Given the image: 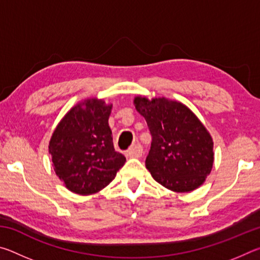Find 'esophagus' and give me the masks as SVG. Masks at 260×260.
<instances>
[{
	"label": "esophagus",
	"instance_id": "esophagus-1",
	"mask_svg": "<svg viewBox=\"0 0 260 260\" xmlns=\"http://www.w3.org/2000/svg\"><path fill=\"white\" fill-rule=\"evenodd\" d=\"M142 151H143L142 147H141L140 144H135V146L131 147L128 150L126 151V155L131 157V158H138V157H141V155H142Z\"/></svg>",
	"mask_w": 260,
	"mask_h": 260
}]
</instances>
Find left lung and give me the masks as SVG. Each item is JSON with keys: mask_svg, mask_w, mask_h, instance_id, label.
<instances>
[{"mask_svg": "<svg viewBox=\"0 0 260 260\" xmlns=\"http://www.w3.org/2000/svg\"><path fill=\"white\" fill-rule=\"evenodd\" d=\"M152 136L146 167L161 186L188 192L204 183L214 161L213 140L190 109L166 98L134 99Z\"/></svg>", "mask_w": 260, "mask_h": 260, "instance_id": "obj_1", "label": "left lung"}]
</instances>
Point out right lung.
<instances>
[{
    "mask_svg": "<svg viewBox=\"0 0 260 260\" xmlns=\"http://www.w3.org/2000/svg\"><path fill=\"white\" fill-rule=\"evenodd\" d=\"M111 110L104 100L86 99L56 126L49 153L56 175L70 191L83 196L99 192L124 166L125 156L113 148Z\"/></svg>",
    "mask_w": 260,
    "mask_h": 260,
    "instance_id": "obj_1",
    "label": "right lung"
}]
</instances>
